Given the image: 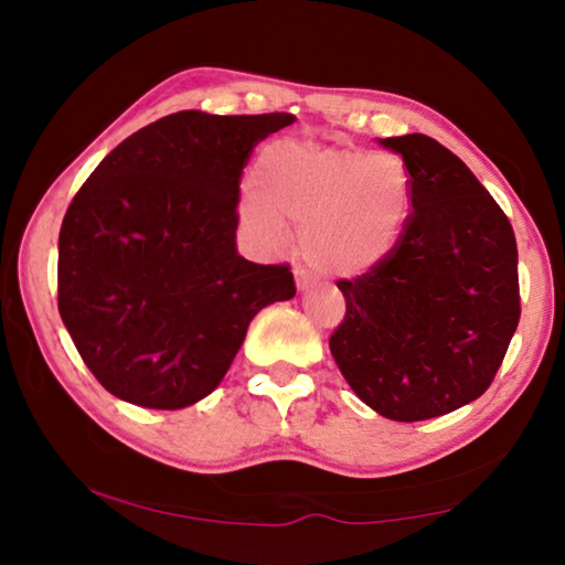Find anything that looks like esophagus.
I'll use <instances>...</instances> for the list:
<instances>
[{
	"mask_svg": "<svg viewBox=\"0 0 565 565\" xmlns=\"http://www.w3.org/2000/svg\"><path fill=\"white\" fill-rule=\"evenodd\" d=\"M296 286H299V291H309L311 289V286H313V279H311V276L309 274H306L303 269H301V266H296Z\"/></svg>",
	"mask_w": 565,
	"mask_h": 565,
	"instance_id": "34e87169",
	"label": "esophagus"
}]
</instances>
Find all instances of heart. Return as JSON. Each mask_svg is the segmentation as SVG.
<instances>
[{"instance_id": "1", "label": "heart", "mask_w": 565, "mask_h": 565, "mask_svg": "<svg viewBox=\"0 0 565 565\" xmlns=\"http://www.w3.org/2000/svg\"><path fill=\"white\" fill-rule=\"evenodd\" d=\"M242 209L271 248L289 242L286 222L301 224L303 259L327 276H363L386 259L411 212V174L388 151L279 141L264 149L256 186Z\"/></svg>"}]
</instances>
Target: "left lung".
<instances>
[{"instance_id":"1","label":"left lung","mask_w":565,"mask_h":565,"mask_svg":"<svg viewBox=\"0 0 565 565\" xmlns=\"http://www.w3.org/2000/svg\"><path fill=\"white\" fill-rule=\"evenodd\" d=\"M411 174L404 234L384 262L337 286L347 317L329 349L363 404L426 420L471 404L521 319L509 216L454 151L426 134L381 139Z\"/></svg>"}]
</instances>
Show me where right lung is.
I'll return each mask as SVG.
<instances>
[{
	"instance_id": "1",
	"label": "right lung",
	"mask_w": 565,
	"mask_h": 565,
	"mask_svg": "<svg viewBox=\"0 0 565 565\" xmlns=\"http://www.w3.org/2000/svg\"><path fill=\"white\" fill-rule=\"evenodd\" d=\"M291 121L169 114L76 191L60 232V317L109 394L161 411L196 404L222 384L256 313L296 294L289 264L236 252L242 171Z\"/></svg>"
}]
</instances>
